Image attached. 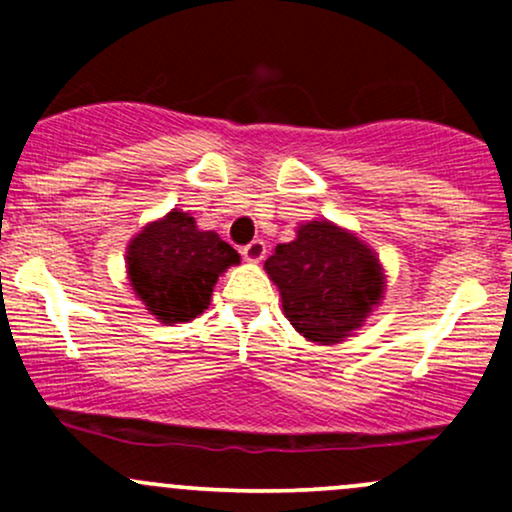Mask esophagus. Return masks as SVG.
<instances>
[{"mask_svg": "<svg viewBox=\"0 0 512 512\" xmlns=\"http://www.w3.org/2000/svg\"><path fill=\"white\" fill-rule=\"evenodd\" d=\"M264 255H267V245L262 243V240H252L243 248V257L248 262H262Z\"/></svg>", "mask_w": 512, "mask_h": 512, "instance_id": "1", "label": "esophagus"}]
</instances>
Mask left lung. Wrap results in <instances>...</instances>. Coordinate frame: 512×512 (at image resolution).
<instances>
[{"label": "left lung", "mask_w": 512, "mask_h": 512, "mask_svg": "<svg viewBox=\"0 0 512 512\" xmlns=\"http://www.w3.org/2000/svg\"><path fill=\"white\" fill-rule=\"evenodd\" d=\"M281 308L308 342L339 344L363 325L385 291L378 255L332 221L298 226L264 262Z\"/></svg>", "instance_id": "1"}]
</instances>
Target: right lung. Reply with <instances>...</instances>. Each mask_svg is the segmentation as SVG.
Here are the masks:
<instances>
[{
  "label": "right lung",
  "mask_w": 512,
  "mask_h": 512,
  "mask_svg": "<svg viewBox=\"0 0 512 512\" xmlns=\"http://www.w3.org/2000/svg\"><path fill=\"white\" fill-rule=\"evenodd\" d=\"M238 262L240 255L219 233L199 231L178 209L144 226L127 248L129 284L163 325L202 315L219 276Z\"/></svg>",
  "instance_id": "add662e5"
}]
</instances>
